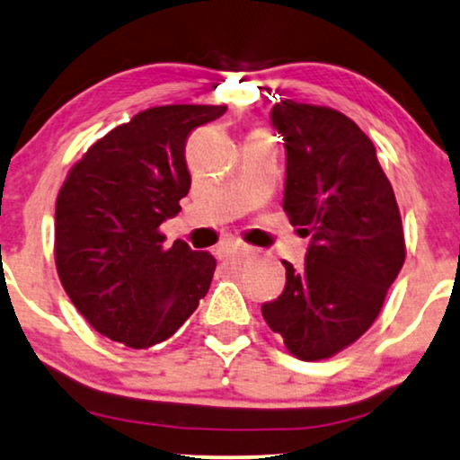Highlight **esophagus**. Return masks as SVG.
Returning <instances> with one entry per match:
<instances>
[{
  "label": "esophagus",
  "instance_id": "esophagus-1",
  "mask_svg": "<svg viewBox=\"0 0 460 460\" xmlns=\"http://www.w3.org/2000/svg\"><path fill=\"white\" fill-rule=\"evenodd\" d=\"M221 252H224L226 256L236 258V256H249V253H252L253 249L249 247V245H243V243H230V245L221 247Z\"/></svg>",
  "mask_w": 460,
  "mask_h": 460
}]
</instances>
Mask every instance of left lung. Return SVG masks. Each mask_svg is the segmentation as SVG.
I'll use <instances>...</instances> for the list:
<instances>
[{"label":"left lung","instance_id":"obj_1","mask_svg":"<svg viewBox=\"0 0 460 460\" xmlns=\"http://www.w3.org/2000/svg\"><path fill=\"white\" fill-rule=\"evenodd\" d=\"M270 123L286 145L283 211L311 243L303 269L283 260L286 288L262 315L296 358H331L371 328L405 262L399 204L343 112L281 100Z\"/></svg>","mask_w":460,"mask_h":460}]
</instances>
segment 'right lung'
<instances>
[{
  "label": "right lung",
  "mask_w": 460,
  "mask_h": 460,
  "mask_svg": "<svg viewBox=\"0 0 460 460\" xmlns=\"http://www.w3.org/2000/svg\"><path fill=\"white\" fill-rule=\"evenodd\" d=\"M226 106L138 112L74 164L55 207L61 286L95 331L128 348L166 341L207 296L215 258L183 241L164 249V221L191 185L185 143Z\"/></svg>",
  "instance_id": "right-lung-1"
}]
</instances>
